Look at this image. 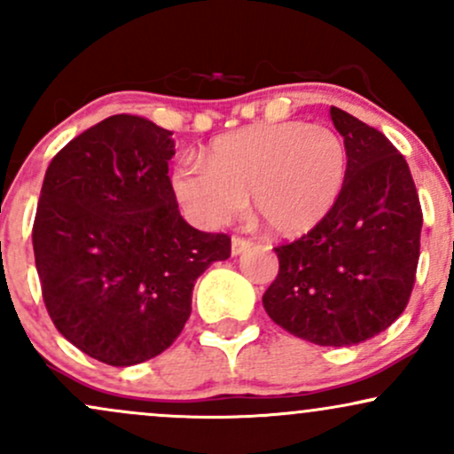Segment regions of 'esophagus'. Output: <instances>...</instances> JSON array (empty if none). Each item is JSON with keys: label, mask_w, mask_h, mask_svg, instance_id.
I'll list each match as a JSON object with an SVG mask.
<instances>
[{"label": "esophagus", "mask_w": 454, "mask_h": 454, "mask_svg": "<svg viewBox=\"0 0 454 454\" xmlns=\"http://www.w3.org/2000/svg\"><path fill=\"white\" fill-rule=\"evenodd\" d=\"M252 245H254V241H249V239L232 237V256H239V254H243L245 249H249Z\"/></svg>", "instance_id": "esophagus-1"}]
</instances>
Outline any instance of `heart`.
Instances as JSON below:
<instances>
[{"instance_id": "heart-1", "label": "heart", "mask_w": 454, "mask_h": 454, "mask_svg": "<svg viewBox=\"0 0 454 454\" xmlns=\"http://www.w3.org/2000/svg\"><path fill=\"white\" fill-rule=\"evenodd\" d=\"M348 170L340 134L307 121L260 123L215 138L202 166L175 170L173 190L205 226H223L245 209L278 237H299L335 207Z\"/></svg>"}]
</instances>
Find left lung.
<instances>
[{
    "label": "left lung",
    "instance_id": "obj_1",
    "mask_svg": "<svg viewBox=\"0 0 454 454\" xmlns=\"http://www.w3.org/2000/svg\"><path fill=\"white\" fill-rule=\"evenodd\" d=\"M348 170L335 207L293 243L275 247L279 273L262 296L275 325L317 346H356L408 305L423 211L403 155L376 128L331 106Z\"/></svg>",
    "mask_w": 454,
    "mask_h": 454
}]
</instances>
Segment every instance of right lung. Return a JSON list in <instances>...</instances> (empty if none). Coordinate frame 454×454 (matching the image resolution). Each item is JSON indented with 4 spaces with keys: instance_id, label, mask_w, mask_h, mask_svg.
I'll return each instance as SVG.
<instances>
[{
    "instance_id": "add662e5",
    "label": "right lung",
    "mask_w": 454,
    "mask_h": 454,
    "mask_svg": "<svg viewBox=\"0 0 454 454\" xmlns=\"http://www.w3.org/2000/svg\"><path fill=\"white\" fill-rule=\"evenodd\" d=\"M170 137L113 114L51 160L40 192L31 239L46 311L67 341L113 367L164 352L192 314L196 279L231 256L228 234L181 217Z\"/></svg>"
}]
</instances>
